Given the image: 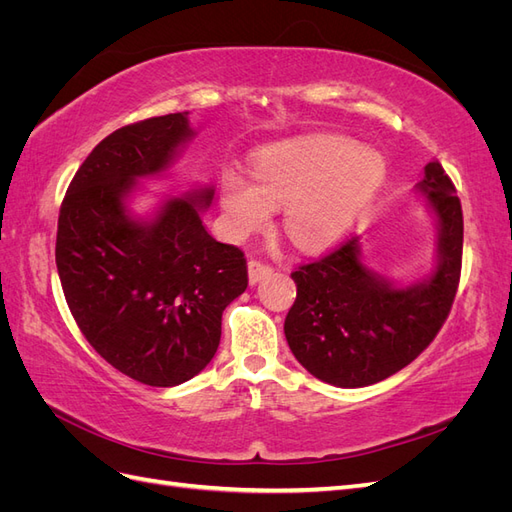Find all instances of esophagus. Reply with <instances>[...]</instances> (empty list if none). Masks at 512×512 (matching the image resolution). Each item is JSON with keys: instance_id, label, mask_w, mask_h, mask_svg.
<instances>
[{"instance_id": "esophagus-1", "label": "esophagus", "mask_w": 512, "mask_h": 512, "mask_svg": "<svg viewBox=\"0 0 512 512\" xmlns=\"http://www.w3.org/2000/svg\"><path fill=\"white\" fill-rule=\"evenodd\" d=\"M247 271H250V282L256 284V282H260V280H265L267 275H271V273H273V267L267 265V262L252 258L250 262H247Z\"/></svg>"}]
</instances>
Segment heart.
<instances>
[{"mask_svg": "<svg viewBox=\"0 0 512 512\" xmlns=\"http://www.w3.org/2000/svg\"><path fill=\"white\" fill-rule=\"evenodd\" d=\"M253 183L237 168L222 173L226 228L245 239L284 207L282 228L299 250H322L346 235L380 183L384 162L348 138L309 136L262 153Z\"/></svg>", "mask_w": 512, "mask_h": 512, "instance_id": "heart-1", "label": "heart"}]
</instances>
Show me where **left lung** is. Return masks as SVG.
I'll return each mask as SVG.
<instances>
[{"label":"left lung","mask_w":512,"mask_h":512,"mask_svg":"<svg viewBox=\"0 0 512 512\" xmlns=\"http://www.w3.org/2000/svg\"><path fill=\"white\" fill-rule=\"evenodd\" d=\"M418 190L438 218V267L425 282L395 288L363 265L354 237L290 273L297 299L284 333L297 361L318 380L359 389L389 378L433 342L451 314L461 275V203L438 160L425 166Z\"/></svg>","instance_id":"8db88e82"}]
</instances>
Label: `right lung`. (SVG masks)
<instances>
[{"mask_svg": "<svg viewBox=\"0 0 512 512\" xmlns=\"http://www.w3.org/2000/svg\"><path fill=\"white\" fill-rule=\"evenodd\" d=\"M192 136L188 113L108 134L76 170L59 209L55 262L81 333L106 363L149 386L194 378L220 346L222 314L247 288V262L215 241L200 211L213 188L168 198L134 220L136 179L162 173Z\"/></svg>", "mask_w": 512, "mask_h": 512, "instance_id": "right-lung-1", "label": "right lung"}]
</instances>
